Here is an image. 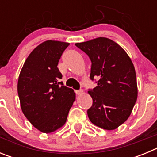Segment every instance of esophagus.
<instances>
[{
	"label": "esophagus",
	"mask_w": 157,
	"mask_h": 157,
	"mask_svg": "<svg viewBox=\"0 0 157 157\" xmlns=\"http://www.w3.org/2000/svg\"><path fill=\"white\" fill-rule=\"evenodd\" d=\"M75 93L77 95H82V94H83V90H76Z\"/></svg>",
	"instance_id": "1"
}]
</instances>
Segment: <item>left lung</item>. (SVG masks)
I'll list each match as a JSON object with an SVG mask.
<instances>
[{
    "mask_svg": "<svg viewBox=\"0 0 157 157\" xmlns=\"http://www.w3.org/2000/svg\"><path fill=\"white\" fill-rule=\"evenodd\" d=\"M92 62L90 78H98V86L88 94L93 105L87 111L94 125L112 130L130 116L138 98L135 69L126 51L114 41L97 37L75 43Z\"/></svg>",
    "mask_w": 157,
    "mask_h": 157,
    "instance_id": "obj_1",
    "label": "left lung"
}]
</instances>
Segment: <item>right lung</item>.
<instances>
[{
    "instance_id": "right-lung-1",
    "label": "right lung",
    "mask_w": 157,
    "mask_h": 157,
    "mask_svg": "<svg viewBox=\"0 0 157 157\" xmlns=\"http://www.w3.org/2000/svg\"><path fill=\"white\" fill-rule=\"evenodd\" d=\"M67 42L48 40L27 58L18 79V94L24 116L41 132L63 127L75 101V93L63 86L57 67Z\"/></svg>"
}]
</instances>
